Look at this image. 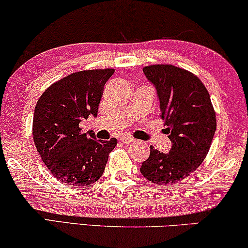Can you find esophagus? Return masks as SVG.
<instances>
[{"instance_id":"obj_1","label":"esophagus","mask_w":248,"mask_h":248,"mask_svg":"<svg viewBox=\"0 0 248 248\" xmlns=\"http://www.w3.org/2000/svg\"><path fill=\"white\" fill-rule=\"evenodd\" d=\"M120 142L124 144H130L131 142H134V139H131V137H121Z\"/></svg>"}]
</instances>
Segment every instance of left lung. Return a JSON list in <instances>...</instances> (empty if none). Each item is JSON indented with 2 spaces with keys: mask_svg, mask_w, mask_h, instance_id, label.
<instances>
[{
  "mask_svg": "<svg viewBox=\"0 0 248 248\" xmlns=\"http://www.w3.org/2000/svg\"><path fill=\"white\" fill-rule=\"evenodd\" d=\"M143 72L156 90L171 147L164 153L150 146V156L140 170L156 186H173L206 158L216 130V115L207 89L191 72L173 65H151Z\"/></svg>",
  "mask_w": 248,
  "mask_h": 248,
  "instance_id": "1",
  "label": "left lung"
}]
</instances>
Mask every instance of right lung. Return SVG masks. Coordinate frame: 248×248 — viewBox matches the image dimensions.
I'll return each instance as SVG.
<instances>
[{"mask_svg":"<svg viewBox=\"0 0 248 248\" xmlns=\"http://www.w3.org/2000/svg\"><path fill=\"white\" fill-rule=\"evenodd\" d=\"M113 68L75 72L51 84L34 109L33 140L51 174L71 186H87L104 173L117 139L96 140L80 122L97 117L104 86Z\"/></svg>","mask_w":248,"mask_h":248,"instance_id":"1","label":"right lung"}]
</instances>
